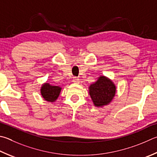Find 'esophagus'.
Segmentation results:
<instances>
[{"mask_svg":"<svg viewBox=\"0 0 157 157\" xmlns=\"http://www.w3.org/2000/svg\"><path fill=\"white\" fill-rule=\"evenodd\" d=\"M73 82H74V83H78L79 79L77 78V77H74V78H73Z\"/></svg>","mask_w":157,"mask_h":157,"instance_id":"34e87169","label":"esophagus"}]
</instances>
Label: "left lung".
<instances>
[{
    "label": "left lung",
    "mask_w": 157,
    "mask_h": 157,
    "mask_svg": "<svg viewBox=\"0 0 157 157\" xmlns=\"http://www.w3.org/2000/svg\"><path fill=\"white\" fill-rule=\"evenodd\" d=\"M89 88L90 98L96 106L109 104L115 95V86L112 81L104 76L99 77L98 80L91 84Z\"/></svg>",
    "instance_id": "left-lung-1"
}]
</instances>
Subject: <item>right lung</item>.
<instances>
[{"label": "right lung", "instance_id": "obj_1", "mask_svg": "<svg viewBox=\"0 0 157 157\" xmlns=\"http://www.w3.org/2000/svg\"><path fill=\"white\" fill-rule=\"evenodd\" d=\"M61 88L59 86H51L49 84H44L41 88V94L46 101L53 102L58 98Z\"/></svg>", "mask_w": 157, "mask_h": 157}]
</instances>
